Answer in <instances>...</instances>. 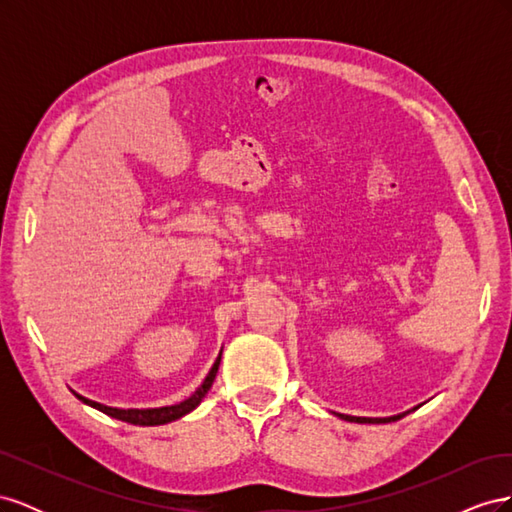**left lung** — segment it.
<instances>
[{
  "instance_id": "8db88e82",
  "label": "left lung",
  "mask_w": 512,
  "mask_h": 512,
  "mask_svg": "<svg viewBox=\"0 0 512 512\" xmlns=\"http://www.w3.org/2000/svg\"><path fill=\"white\" fill-rule=\"evenodd\" d=\"M344 418V421H352V423H389V421H397L401 416H391V418H363V416H346V414H339Z\"/></svg>"
}]
</instances>
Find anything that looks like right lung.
Returning a JSON list of instances; mask_svg holds the SVG:
<instances>
[{
  "mask_svg": "<svg viewBox=\"0 0 512 512\" xmlns=\"http://www.w3.org/2000/svg\"><path fill=\"white\" fill-rule=\"evenodd\" d=\"M218 367H220V356H218V361L213 363V367L209 371V376L205 378V382L198 386V391L190 399L181 401V404H177V406L151 408V410H119V408L102 406V404H98V401H91V399H87L83 395H76V393L74 395L79 397L83 404L96 408V410H100V412H104L108 416H113V418H117V421H126L130 425H164V423H170V421H177V418H181L183 414L192 412L200 404V401H203V397L211 389V384L215 380V374H218Z\"/></svg>",
  "mask_w": 512,
  "mask_h": 512,
  "instance_id": "1",
  "label": "right lung"
}]
</instances>
